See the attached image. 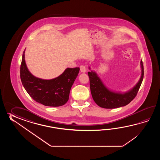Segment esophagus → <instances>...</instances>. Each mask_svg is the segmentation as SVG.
I'll list each match as a JSON object with an SVG mask.
<instances>
[{
  "instance_id": "34e87169",
  "label": "esophagus",
  "mask_w": 160,
  "mask_h": 160,
  "mask_svg": "<svg viewBox=\"0 0 160 160\" xmlns=\"http://www.w3.org/2000/svg\"><path fill=\"white\" fill-rule=\"evenodd\" d=\"M80 71H81V72L85 73V72H86V68H85V66L82 65V66H80Z\"/></svg>"
}]
</instances>
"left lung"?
Wrapping results in <instances>:
<instances>
[{
  "mask_svg": "<svg viewBox=\"0 0 160 160\" xmlns=\"http://www.w3.org/2000/svg\"><path fill=\"white\" fill-rule=\"evenodd\" d=\"M141 75L139 81L133 88L126 92H116L108 88L94 71L88 72L90 91L94 102L100 107L105 109H114L129 104L136 97L143 78V66L140 62ZM91 70L90 68H88Z\"/></svg>",
  "mask_w": 160,
  "mask_h": 160,
  "instance_id": "left-lung-1",
  "label": "left lung"
}]
</instances>
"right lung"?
<instances>
[{"instance_id":"add662e5","label":"right lung","mask_w":160,"mask_h":160,"mask_svg":"<svg viewBox=\"0 0 160 160\" xmlns=\"http://www.w3.org/2000/svg\"><path fill=\"white\" fill-rule=\"evenodd\" d=\"M23 51L21 65V81L25 90L36 102L47 106L57 107L68 101L70 92L78 75L79 68H67L54 79H43L35 77L27 68Z\"/></svg>"}]
</instances>
